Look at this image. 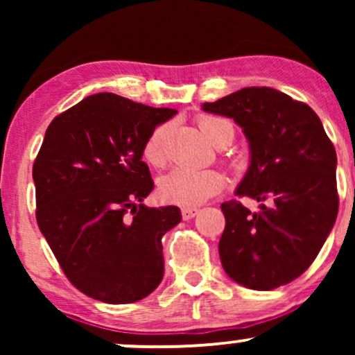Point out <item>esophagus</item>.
Masks as SVG:
<instances>
[{
	"label": "esophagus",
	"mask_w": 355,
	"mask_h": 355,
	"mask_svg": "<svg viewBox=\"0 0 355 355\" xmlns=\"http://www.w3.org/2000/svg\"><path fill=\"white\" fill-rule=\"evenodd\" d=\"M197 211H198V209H193V207H183L182 217H183V220H190L197 215Z\"/></svg>",
	"instance_id": "esophagus-1"
}]
</instances>
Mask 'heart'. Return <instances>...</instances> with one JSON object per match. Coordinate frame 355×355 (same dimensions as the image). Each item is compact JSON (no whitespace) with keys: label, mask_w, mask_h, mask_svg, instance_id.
<instances>
[{"label":"heart","mask_w":355,"mask_h":355,"mask_svg":"<svg viewBox=\"0 0 355 355\" xmlns=\"http://www.w3.org/2000/svg\"><path fill=\"white\" fill-rule=\"evenodd\" d=\"M198 128L215 146H220L229 137H234L230 121L218 116H200ZM168 137V125H158L150 132L144 144V158L152 166L165 164V141ZM225 185V177L217 170L173 168L158 182V193L166 202L182 207L200 205Z\"/></svg>","instance_id":"heart-1"}]
</instances>
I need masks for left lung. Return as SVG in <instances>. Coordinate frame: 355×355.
<instances>
[{
	"instance_id": "obj_1",
	"label": "left lung",
	"mask_w": 355,
	"mask_h": 355,
	"mask_svg": "<svg viewBox=\"0 0 355 355\" xmlns=\"http://www.w3.org/2000/svg\"><path fill=\"white\" fill-rule=\"evenodd\" d=\"M202 108L242 126L250 165L235 195L260 202L259 211L237 200L220 205L223 270L254 291L292 282L315 260L339 210L337 155L320 118L267 87L242 88Z\"/></svg>"
}]
</instances>
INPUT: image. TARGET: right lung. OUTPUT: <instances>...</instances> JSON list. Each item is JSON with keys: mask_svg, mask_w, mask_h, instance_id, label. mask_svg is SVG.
<instances>
[{"mask_svg": "<svg viewBox=\"0 0 355 355\" xmlns=\"http://www.w3.org/2000/svg\"><path fill=\"white\" fill-rule=\"evenodd\" d=\"M177 110L87 96L48 126L33 165L36 222L68 280L107 304H132L164 279L162 237L178 207H145L153 190L146 137Z\"/></svg>", "mask_w": 355, "mask_h": 355, "instance_id": "obj_1", "label": "right lung"}]
</instances>
